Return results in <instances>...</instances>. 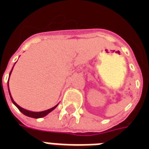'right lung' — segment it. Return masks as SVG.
Masks as SVG:
<instances>
[{"mask_svg":"<svg viewBox=\"0 0 149 149\" xmlns=\"http://www.w3.org/2000/svg\"><path fill=\"white\" fill-rule=\"evenodd\" d=\"M13 69H12V70H13ZM12 70L10 71V74H11V73H12ZM7 85H8L9 94H10V98H11V100H12L13 103L14 105H15V107L19 109V111H20L22 113L24 114V116H28V117H31V118H42V117H44V116H46V115H48V114L49 113V112H51L52 110H54V109H55L57 107V106L58 105V104H57L56 106H55V107H52V108L49 109H47V110L42 111V112H31V111H29V110H27V109H23V108H22L21 107H19L17 103L14 101L13 99L12 96H11V94H10V89H9V81H8V84H7Z\"/></svg>","mask_w":149,"mask_h":149,"instance_id":"add662e5","label":"right lung"}]
</instances>
